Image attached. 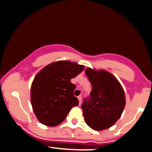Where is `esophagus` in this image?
<instances>
[{"label":"esophagus","mask_w":152,"mask_h":152,"mask_svg":"<svg viewBox=\"0 0 152 152\" xmlns=\"http://www.w3.org/2000/svg\"><path fill=\"white\" fill-rule=\"evenodd\" d=\"M78 101H79V105H81V100H82L81 96H78Z\"/></svg>","instance_id":"34e87169"}]
</instances>
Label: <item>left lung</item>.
Returning a JSON list of instances; mask_svg holds the SVG:
<instances>
[{"mask_svg":"<svg viewBox=\"0 0 152 152\" xmlns=\"http://www.w3.org/2000/svg\"><path fill=\"white\" fill-rule=\"evenodd\" d=\"M86 74L92 85L90 97L83 99L81 108L85 122L92 129L102 131L117 121L126 104L125 94L118 80L104 70L88 68Z\"/></svg>","mask_w":152,"mask_h":152,"instance_id":"obj_1","label":"left lung"}]
</instances>
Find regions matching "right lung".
I'll list each match as a JSON object with an SVG mask.
<instances>
[{"label":"right lung","instance_id":"add662e5","mask_svg":"<svg viewBox=\"0 0 152 152\" xmlns=\"http://www.w3.org/2000/svg\"><path fill=\"white\" fill-rule=\"evenodd\" d=\"M84 66L69 61L52 63L35 76L31 88V102L41 123L55 126L64 121L70 110L78 105L74 96L76 85L71 79L78 76Z\"/></svg>","mask_w":152,"mask_h":152}]
</instances>
